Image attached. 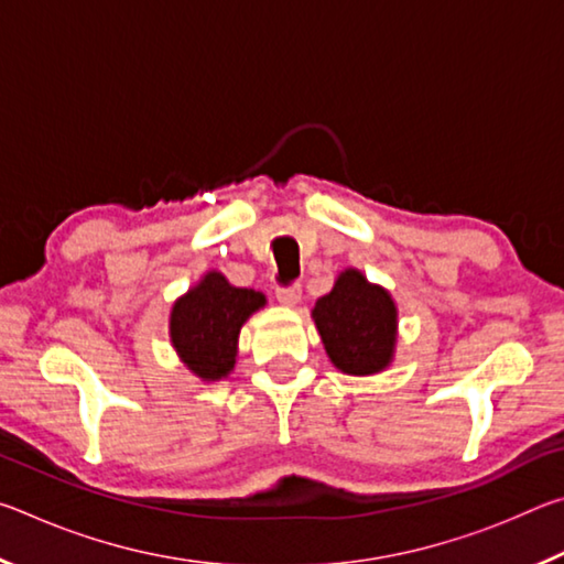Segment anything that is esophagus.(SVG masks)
Wrapping results in <instances>:
<instances>
[{
  "label": "esophagus",
  "instance_id": "obj_1",
  "mask_svg": "<svg viewBox=\"0 0 564 564\" xmlns=\"http://www.w3.org/2000/svg\"><path fill=\"white\" fill-rule=\"evenodd\" d=\"M275 299L285 308H295L301 303V285H289V289H275Z\"/></svg>",
  "mask_w": 564,
  "mask_h": 564
}]
</instances>
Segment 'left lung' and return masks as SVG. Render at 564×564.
Instances as JSON below:
<instances>
[{"instance_id":"8db88e82","label":"left lung","mask_w":564,"mask_h":564,"mask_svg":"<svg viewBox=\"0 0 564 564\" xmlns=\"http://www.w3.org/2000/svg\"><path fill=\"white\" fill-rule=\"evenodd\" d=\"M311 318L340 373L378 376L393 362L398 305L390 291L370 283L362 271H340L333 289L313 305Z\"/></svg>"}]
</instances>
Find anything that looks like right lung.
I'll use <instances>...</instances> for the list:
<instances>
[{"label":"right lung","mask_w":564,"mask_h":564,"mask_svg":"<svg viewBox=\"0 0 564 564\" xmlns=\"http://www.w3.org/2000/svg\"><path fill=\"white\" fill-rule=\"evenodd\" d=\"M263 305L265 295L261 291L238 289L228 283L221 271H206L171 305V346L181 362L204 383L224 380L236 368L243 323Z\"/></svg>","instance_id":"obj_1"}]
</instances>
